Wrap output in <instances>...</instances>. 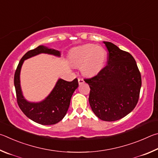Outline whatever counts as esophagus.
I'll return each mask as SVG.
<instances>
[{"mask_svg":"<svg viewBox=\"0 0 158 158\" xmlns=\"http://www.w3.org/2000/svg\"><path fill=\"white\" fill-rule=\"evenodd\" d=\"M84 80L82 78H78V83L79 85H81V84H83L84 83Z\"/></svg>","mask_w":158,"mask_h":158,"instance_id":"esophagus-1","label":"esophagus"}]
</instances>
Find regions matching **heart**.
Listing matches in <instances>:
<instances>
[{"label": "heart", "mask_w": 158, "mask_h": 158, "mask_svg": "<svg viewBox=\"0 0 158 158\" xmlns=\"http://www.w3.org/2000/svg\"><path fill=\"white\" fill-rule=\"evenodd\" d=\"M68 58L72 65L81 66V72L85 76H92L104 67L107 52L101 46L87 44L72 48Z\"/></svg>", "instance_id": "heart-1"}]
</instances>
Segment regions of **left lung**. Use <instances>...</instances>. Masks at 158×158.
<instances>
[{"label":"left lung","instance_id":"1","mask_svg":"<svg viewBox=\"0 0 158 158\" xmlns=\"http://www.w3.org/2000/svg\"><path fill=\"white\" fill-rule=\"evenodd\" d=\"M107 65L96 76L85 79L89 85V102L97 117L114 121L126 117L139 100L142 77L134 57L109 41Z\"/></svg>","mask_w":158,"mask_h":158}]
</instances>
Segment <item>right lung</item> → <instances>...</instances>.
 <instances>
[{
  "label": "right lung",
  "mask_w": 158,
  "mask_h": 158,
  "mask_svg": "<svg viewBox=\"0 0 158 158\" xmlns=\"http://www.w3.org/2000/svg\"><path fill=\"white\" fill-rule=\"evenodd\" d=\"M41 53L52 55L60 57V52L44 45L27 52L19 62L15 74V87L16 99L20 109L30 119L41 125H53L64 117L70 105L71 96L77 87V79L67 82L59 78L51 93L40 102L27 101L22 92L20 73L22 65L26 60Z\"/></svg>",
  "instance_id": "obj_1"
}]
</instances>
